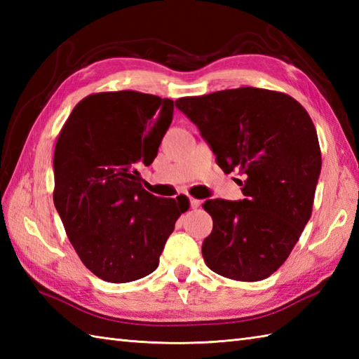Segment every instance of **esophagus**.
Returning <instances> with one entry per match:
<instances>
[{"mask_svg":"<svg viewBox=\"0 0 359 359\" xmlns=\"http://www.w3.org/2000/svg\"><path fill=\"white\" fill-rule=\"evenodd\" d=\"M189 205H191L193 210H196V208L201 207L202 202L199 199H194V197H189Z\"/></svg>","mask_w":359,"mask_h":359,"instance_id":"34e87169","label":"esophagus"}]
</instances>
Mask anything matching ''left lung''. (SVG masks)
<instances>
[{
  "label": "left lung",
  "mask_w": 359,
  "mask_h": 359,
  "mask_svg": "<svg viewBox=\"0 0 359 359\" xmlns=\"http://www.w3.org/2000/svg\"><path fill=\"white\" fill-rule=\"evenodd\" d=\"M175 106L199 128L224 172L243 175L245 199L203 203L212 217L205 264L234 280L269 278L311 216L321 172L313 121L293 97L259 88L182 97Z\"/></svg>",
  "instance_id": "8db88e82"
}]
</instances>
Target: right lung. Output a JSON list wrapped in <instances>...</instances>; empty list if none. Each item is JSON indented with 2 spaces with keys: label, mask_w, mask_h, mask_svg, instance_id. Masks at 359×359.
<instances>
[{
  "label": "right lung",
  "mask_w": 359,
  "mask_h": 359,
  "mask_svg": "<svg viewBox=\"0 0 359 359\" xmlns=\"http://www.w3.org/2000/svg\"><path fill=\"white\" fill-rule=\"evenodd\" d=\"M174 102L137 90L98 93L75 106L53 152V203L81 262L112 284L158 266L188 199H163L140 184L171 125Z\"/></svg>",
  "instance_id": "add662e5"
}]
</instances>
